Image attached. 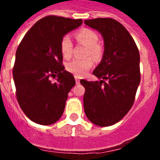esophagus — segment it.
Wrapping results in <instances>:
<instances>
[{"label":"esophagus","instance_id":"esophagus-1","mask_svg":"<svg viewBox=\"0 0 160 160\" xmlns=\"http://www.w3.org/2000/svg\"><path fill=\"white\" fill-rule=\"evenodd\" d=\"M74 78H75V82H76V84H79L80 83V78L77 76H74Z\"/></svg>","mask_w":160,"mask_h":160}]
</instances>
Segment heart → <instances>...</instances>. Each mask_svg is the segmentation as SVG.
<instances>
[{
    "mask_svg": "<svg viewBox=\"0 0 160 160\" xmlns=\"http://www.w3.org/2000/svg\"><path fill=\"white\" fill-rule=\"evenodd\" d=\"M75 38L79 43L82 44L87 47L86 55L94 59H98L102 56V47L97 44L98 37L94 31L89 29H83L76 32ZM60 49L63 58L69 59L72 56L73 43L68 36H64L60 43ZM92 58L88 57L84 59H73L66 65V70L77 77H82L87 73L94 65Z\"/></svg>",
    "mask_w": 160,
    "mask_h": 160,
    "instance_id": "b5f03b06",
    "label": "heart"
}]
</instances>
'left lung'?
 Segmentation results:
<instances>
[{"label": "left lung", "mask_w": 160, "mask_h": 160, "mask_svg": "<svg viewBox=\"0 0 160 160\" xmlns=\"http://www.w3.org/2000/svg\"><path fill=\"white\" fill-rule=\"evenodd\" d=\"M84 22L104 40L102 59L93 71L102 80L80 81L85 87V114L95 125L108 127L119 122L135 101L140 82L139 52L129 32L116 20L95 18Z\"/></svg>", "instance_id": "obj_1"}]
</instances>
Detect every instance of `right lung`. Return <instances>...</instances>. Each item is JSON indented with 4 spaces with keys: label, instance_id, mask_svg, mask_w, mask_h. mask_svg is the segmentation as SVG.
<instances>
[{
    "label": "right lung",
    "instance_id": "right-lung-1",
    "mask_svg": "<svg viewBox=\"0 0 160 160\" xmlns=\"http://www.w3.org/2000/svg\"><path fill=\"white\" fill-rule=\"evenodd\" d=\"M82 24V19L45 17L32 25L19 44L12 76L18 103L32 122L50 125L62 115L75 80L62 65L61 40ZM56 77L53 83L51 78Z\"/></svg>",
    "mask_w": 160,
    "mask_h": 160
}]
</instances>
